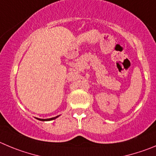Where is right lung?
Here are the masks:
<instances>
[{
    "mask_svg": "<svg viewBox=\"0 0 156 156\" xmlns=\"http://www.w3.org/2000/svg\"><path fill=\"white\" fill-rule=\"evenodd\" d=\"M60 115H58L56 116V117H54V118H51V119H37V118H36L37 119H38V120L40 121H43V122H44V121H51V120H54V119H57L58 117H59Z\"/></svg>",
    "mask_w": 156,
    "mask_h": 156,
    "instance_id": "add662e5",
    "label": "right lung"
}]
</instances>
